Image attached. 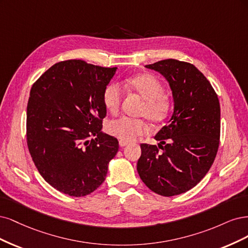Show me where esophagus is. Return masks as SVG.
I'll use <instances>...</instances> for the list:
<instances>
[{"label": "esophagus", "instance_id": "1", "mask_svg": "<svg viewBox=\"0 0 248 248\" xmlns=\"http://www.w3.org/2000/svg\"><path fill=\"white\" fill-rule=\"evenodd\" d=\"M127 145V142H124V141H119V146L121 147H124V146H126Z\"/></svg>", "mask_w": 248, "mask_h": 248}]
</instances>
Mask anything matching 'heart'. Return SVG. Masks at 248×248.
I'll use <instances>...</instances> for the list:
<instances>
[{"instance_id": "1", "label": "heart", "mask_w": 248, "mask_h": 248, "mask_svg": "<svg viewBox=\"0 0 248 248\" xmlns=\"http://www.w3.org/2000/svg\"><path fill=\"white\" fill-rule=\"evenodd\" d=\"M126 85L145 100L141 109V115L146 116L154 123H162L169 116L171 101L164 93V86L158 79L151 74H140L126 80ZM124 91L121 84L110 83L103 93L104 105L110 113L115 114L121 108ZM148 125L142 119L119 117L110 122L107 131L115 138L131 142L148 133Z\"/></svg>"}]
</instances>
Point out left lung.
<instances>
[{"label":"left lung","instance_id":"obj_1","mask_svg":"<svg viewBox=\"0 0 248 248\" xmlns=\"http://www.w3.org/2000/svg\"><path fill=\"white\" fill-rule=\"evenodd\" d=\"M146 68L169 81L174 111L155 137L158 145L141 144L137 171L155 194L172 197L196 186L211 168L220 137V107L212 85L194 65L168 59Z\"/></svg>","mask_w":248,"mask_h":248}]
</instances>
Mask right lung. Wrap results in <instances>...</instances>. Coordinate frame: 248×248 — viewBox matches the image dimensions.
<instances>
[{"instance_id":"obj_1","label":"right lung","mask_w":248,"mask_h":248,"mask_svg":"<svg viewBox=\"0 0 248 248\" xmlns=\"http://www.w3.org/2000/svg\"><path fill=\"white\" fill-rule=\"evenodd\" d=\"M116 69L62 61L31 86L27 107L30 155L45 181L62 194L93 193L117 154V139L101 133L107 113L103 93ZM93 135L97 138L90 141Z\"/></svg>"}]
</instances>
